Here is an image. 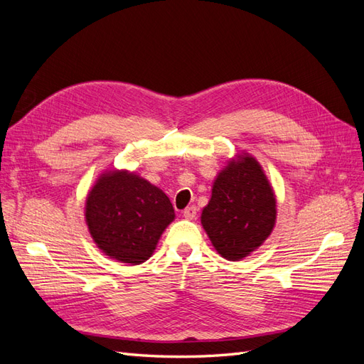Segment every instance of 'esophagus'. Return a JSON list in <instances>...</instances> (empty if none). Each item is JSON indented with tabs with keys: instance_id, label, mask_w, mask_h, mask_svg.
<instances>
[{
	"instance_id": "34e87169",
	"label": "esophagus",
	"mask_w": 364,
	"mask_h": 364,
	"mask_svg": "<svg viewBox=\"0 0 364 364\" xmlns=\"http://www.w3.org/2000/svg\"><path fill=\"white\" fill-rule=\"evenodd\" d=\"M196 214H197L196 206H188V208L183 209V217H185L186 220H194V218H196Z\"/></svg>"
}]
</instances>
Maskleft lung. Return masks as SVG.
<instances>
[{"label":"left lung","instance_id":"obj_1","mask_svg":"<svg viewBox=\"0 0 364 364\" xmlns=\"http://www.w3.org/2000/svg\"><path fill=\"white\" fill-rule=\"evenodd\" d=\"M200 222L217 253L241 261L262 246L277 223V196L261 164L237 153L213 182Z\"/></svg>","mask_w":364,"mask_h":364}]
</instances>
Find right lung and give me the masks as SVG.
Listing matches in <instances>:
<instances>
[{"label": "right lung", "instance_id": "right-lung-1", "mask_svg": "<svg viewBox=\"0 0 364 364\" xmlns=\"http://www.w3.org/2000/svg\"><path fill=\"white\" fill-rule=\"evenodd\" d=\"M174 217L167 194L129 170L103 171L85 202V222L95 246L130 266L153 255Z\"/></svg>", "mask_w": 364, "mask_h": 364}]
</instances>
